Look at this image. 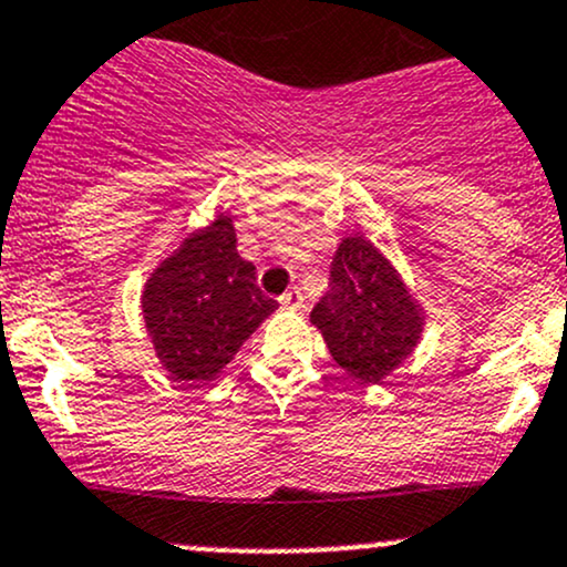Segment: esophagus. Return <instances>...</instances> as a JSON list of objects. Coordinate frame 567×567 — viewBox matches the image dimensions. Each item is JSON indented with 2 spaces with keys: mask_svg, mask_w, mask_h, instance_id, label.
I'll return each instance as SVG.
<instances>
[{
  "mask_svg": "<svg viewBox=\"0 0 567 567\" xmlns=\"http://www.w3.org/2000/svg\"><path fill=\"white\" fill-rule=\"evenodd\" d=\"M279 303H282L285 309H301L303 307V296L299 288H290L288 293H282V299H279Z\"/></svg>",
  "mask_w": 567,
  "mask_h": 567,
  "instance_id": "obj_1",
  "label": "esophagus"
}]
</instances>
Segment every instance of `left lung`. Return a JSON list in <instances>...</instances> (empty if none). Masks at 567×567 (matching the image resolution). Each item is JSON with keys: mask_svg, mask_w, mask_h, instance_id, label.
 Listing matches in <instances>:
<instances>
[{"mask_svg": "<svg viewBox=\"0 0 567 567\" xmlns=\"http://www.w3.org/2000/svg\"><path fill=\"white\" fill-rule=\"evenodd\" d=\"M309 320L350 378L380 385L413 355L426 318L396 266L372 241L353 234L339 241L329 293Z\"/></svg>", "mask_w": 567, "mask_h": 567, "instance_id": "1", "label": "left lung"}]
</instances>
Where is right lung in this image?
Returning a JSON list of instances; mask_svg holds the SVG:
<instances>
[{"mask_svg": "<svg viewBox=\"0 0 567 567\" xmlns=\"http://www.w3.org/2000/svg\"><path fill=\"white\" fill-rule=\"evenodd\" d=\"M277 307L255 285V266L238 255L228 212L184 236L141 293L154 355L187 385L217 378Z\"/></svg>", "mask_w": 567, "mask_h": 567, "instance_id": "add662e5", "label": "right lung"}]
</instances>
